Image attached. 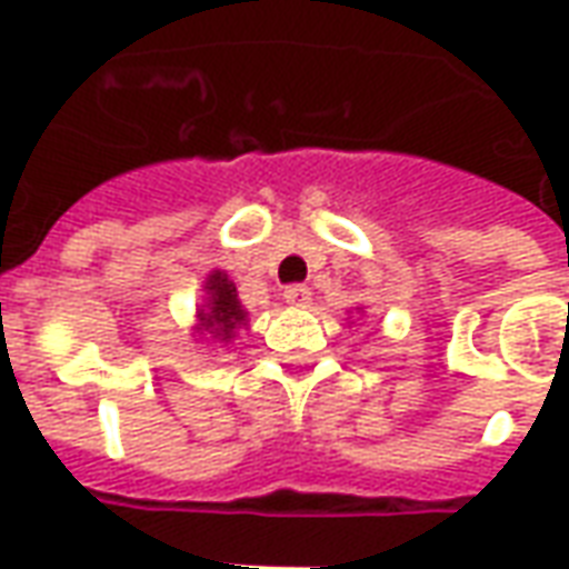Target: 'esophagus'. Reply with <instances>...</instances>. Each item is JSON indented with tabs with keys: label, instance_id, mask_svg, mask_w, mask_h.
Returning <instances> with one entry per match:
<instances>
[{
	"label": "esophagus",
	"instance_id": "obj_1",
	"mask_svg": "<svg viewBox=\"0 0 569 569\" xmlns=\"http://www.w3.org/2000/svg\"><path fill=\"white\" fill-rule=\"evenodd\" d=\"M286 305H292V308H308L310 305V289L308 286H286Z\"/></svg>",
	"mask_w": 569,
	"mask_h": 569
}]
</instances>
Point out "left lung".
<instances>
[{
  "label": "left lung",
  "instance_id": "obj_1",
  "mask_svg": "<svg viewBox=\"0 0 569 569\" xmlns=\"http://www.w3.org/2000/svg\"><path fill=\"white\" fill-rule=\"evenodd\" d=\"M357 310H359V308H357Z\"/></svg>",
  "mask_w": 569,
  "mask_h": 569
}]
</instances>
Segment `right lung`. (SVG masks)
<instances>
[{
	"label": "right lung",
	"mask_w": 569,
	"mask_h": 569,
	"mask_svg": "<svg viewBox=\"0 0 569 569\" xmlns=\"http://www.w3.org/2000/svg\"><path fill=\"white\" fill-rule=\"evenodd\" d=\"M249 326V310L237 298L234 280L222 271L212 268L203 277V301L194 310V335L207 338L212 345H231L240 329Z\"/></svg>",
	"instance_id": "add662e5"
}]
</instances>
